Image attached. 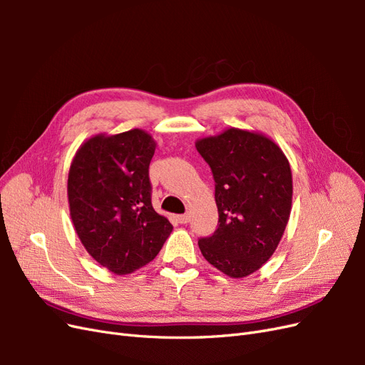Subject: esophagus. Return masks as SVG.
<instances>
[{"mask_svg": "<svg viewBox=\"0 0 365 365\" xmlns=\"http://www.w3.org/2000/svg\"><path fill=\"white\" fill-rule=\"evenodd\" d=\"M176 220H178L180 224H187L190 220V215H180L176 216Z\"/></svg>", "mask_w": 365, "mask_h": 365, "instance_id": "34e87169", "label": "esophagus"}]
</instances>
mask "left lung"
<instances>
[{"label": "left lung", "instance_id": "obj_1", "mask_svg": "<svg viewBox=\"0 0 365 365\" xmlns=\"http://www.w3.org/2000/svg\"><path fill=\"white\" fill-rule=\"evenodd\" d=\"M216 182L219 225L197 242L205 260L244 279L277 250L292 208V172L282 148L262 132L228 128L196 140Z\"/></svg>", "mask_w": 365, "mask_h": 365}]
</instances>
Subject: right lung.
I'll list each match as a JSON object with an SVG mask.
<instances>
[{
    "mask_svg": "<svg viewBox=\"0 0 365 365\" xmlns=\"http://www.w3.org/2000/svg\"><path fill=\"white\" fill-rule=\"evenodd\" d=\"M155 148L153 137L138 128L101 132L82 143L70 165L67 196L76 233L90 256L117 275L155 259L173 230L150 201Z\"/></svg>",
    "mask_w": 365,
    "mask_h": 365,
    "instance_id": "obj_1",
    "label": "right lung"
}]
</instances>
